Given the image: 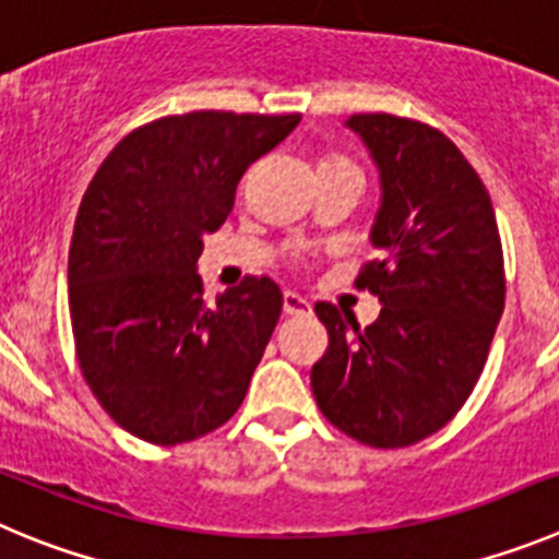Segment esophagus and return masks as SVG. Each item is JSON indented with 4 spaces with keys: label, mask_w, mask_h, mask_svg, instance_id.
<instances>
[{
    "label": "esophagus",
    "mask_w": 559,
    "mask_h": 559,
    "mask_svg": "<svg viewBox=\"0 0 559 559\" xmlns=\"http://www.w3.org/2000/svg\"><path fill=\"white\" fill-rule=\"evenodd\" d=\"M284 314L289 317H306L311 314V304L295 292H284Z\"/></svg>",
    "instance_id": "1"
}]
</instances>
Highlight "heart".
Listing matches in <instances>:
<instances>
[{
	"label": "heart",
	"mask_w": 559,
	"mask_h": 559,
	"mask_svg": "<svg viewBox=\"0 0 559 559\" xmlns=\"http://www.w3.org/2000/svg\"><path fill=\"white\" fill-rule=\"evenodd\" d=\"M329 164H348V160H342V158H331V160H325L323 167H329Z\"/></svg>",
	"instance_id": "obj_1"
}]
</instances>
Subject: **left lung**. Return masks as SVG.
I'll return each instance as SVG.
<instances>
[{
	"mask_svg": "<svg viewBox=\"0 0 559 559\" xmlns=\"http://www.w3.org/2000/svg\"><path fill=\"white\" fill-rule=\"evenodd\" d=\"M381 178V205L356 286L381 314L317 304L329 348L311 392L329 424L373 449H404L462 409L504 311V253L490 194L449 135L392 114H356Z\"/></svg>",
	"mask_w": 559,
	"mask_h": 559,
	"instance_id": "1",
	"label": "left lung"
}]
</instances>
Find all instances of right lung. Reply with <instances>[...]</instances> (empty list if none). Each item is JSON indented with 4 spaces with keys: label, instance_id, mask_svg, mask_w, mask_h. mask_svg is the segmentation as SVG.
<instances>
[{
    "label": "right lung",
    "instance_id": "right-lung-1",
    "mask_svg": "<svg viewBox=\"0 0 559 559\" xmlns=\"http://www.w3.org/2000/svg\"><path fill=\"white\" fill-rule=\"evenodd\" d=\"M298 122L230 110L155 119L85 189L69 248L74 350L94 399L139 440H198L245 401L284 295L250 275L209 304L198 259L245 169Z\"/></svg>",
    "mask_w": 559,
    "mask_h": 559
}]
</instances>
